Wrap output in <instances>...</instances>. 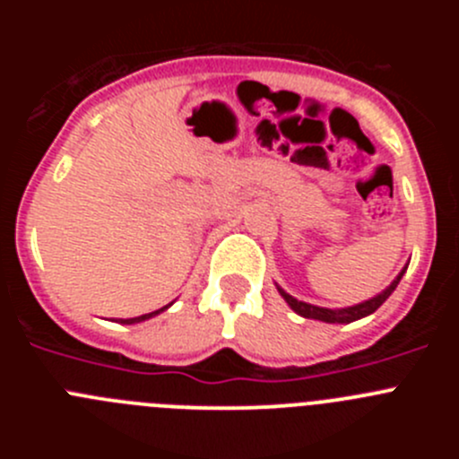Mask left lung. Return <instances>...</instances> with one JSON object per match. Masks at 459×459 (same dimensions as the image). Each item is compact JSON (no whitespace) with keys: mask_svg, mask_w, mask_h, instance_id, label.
<instances>
[{"mask_svg":"<svg viewBox=\"0 0 459 459\" xmlns=\"http://www.w3.org/2000/svg\"><path fill=\"white\" fill-rule=\"evenodd\" d=\"M404 271H407V266H404V269L397 273V278L393 280L391 285L381 291V294L372 296V299H368V301H363V303H356V306L335 307V310H331V307L310 306V303H306V301H299V299L290 296L285 290H280V287H278V291H280V296H282V299L287 301V306H290L296 315H301V317L319 319V322H326V324H350V322H356V319H363V317H368V315H372V312H375L381 303L386 301L388 296L393 294V290L397 287V282H400V278L404 275Z\"/></svg>","mask_w":459,"mask_h":459,"instance_id":"left-lung-1","label":"left lung"}]
</instances>
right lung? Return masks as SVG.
Segmentation results:
<instances>
[{
    "instance_id": "1",
    "label": "right lung",
    "mask_w": 459,
    "mask_h": 459,
    "mask_svg": "<svg viewBox=\"0 0 459 459\" xmlns=\"http://www.w3.org/2000/svg\"><path fill=\"white\" fill-rule=\"evenodd\" d=\"M169 306H172V303H169ZM169 306H163V307H160V310H153V312H149V315H140V317L119 319V324H137V322H144V319H152V317H156V315H160V312H163V310H168Z\"/></svg>"
}]
</instances>
